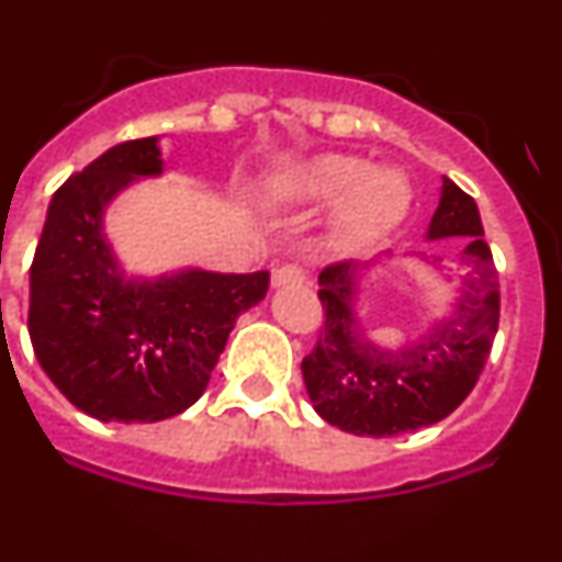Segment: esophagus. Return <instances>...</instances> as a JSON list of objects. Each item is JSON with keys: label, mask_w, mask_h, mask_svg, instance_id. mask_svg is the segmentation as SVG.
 <instances>
[{"label": "esophagus", "mask_w": 562, "mask_h": 562, "mask_svg": "<svg viewBox=\"0 0 562 562\" xmlns=\"http://www.w3.org/2000/svg\"><path fill=\"white\" fill-rule=\"evenodd\" d=\"M304 280H307V274H304V269H302V266L285 263V266H280V269H274V271H271V288L302 285Z\"/></svg>", "instance_id": "1"}]
</instances>
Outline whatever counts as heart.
<instances>
[{
	"mask_svg": "<svg viewBox=\"0 0 562 562\" xmlns=\"http://www.w3.org/2000/svg\"><path fill=\"white\" fill-rule=\"evenodd\" d=\"M293 198L310 209L337 205L342 241L370 244L401 225L412 203V189L397 170H373V165L357 156L324 154L299 170Z\"/></svg>",
	"mask_w": 562,
	"mask_h": 562,
	"instance_id": "obj_1",
	"label": "heart"
}]
</instances>
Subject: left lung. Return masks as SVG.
Listing matches in <instances>:
<instances>
[{
  "mask_svg": "<svg viewBox=\"0 0 562 562\" xmlns=\"http://www.w3.org/2000/svg\"><path fill=\"white\" fill-rule=\"evenodd\" d=\"M442 238H467L453 266L426 252L414 258L450 282L448 313L397 348L370 340L353 310L359 274L379 260H346L318 274L326 321L302 373L313 408L329 426L357 437L417 431L448 417L477 384L497 335L499 282L475 200L450 178H442V198L426 233V241Z\"/></svg>",
  "mask_w": 562,
  "mask_h": 562,
  "instance_id": "left-lung-1",
  "label": "left lung"
}]
</instances>
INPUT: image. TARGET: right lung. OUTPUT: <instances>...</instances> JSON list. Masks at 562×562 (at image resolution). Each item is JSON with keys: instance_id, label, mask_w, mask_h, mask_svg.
<instances>
[{"instance_id": "right-lung-1", "label": "right lung", "mask_w": 562, "mask_h": 562, "mask_svg": "<svg viewBox=\"0 0 562 562\" xmlns=\"http://www.w3.org/2000/svg\"><path fill=\"white\" fill-rule=\"evenodd\" d=\"M165 172L159 136L114 145L48 203L30 269V337L57 390L101 423H159L205 392L236 318L263 302L269 271L181 269L128 277L103 214Z\"/></svg>"}]
</instances>
